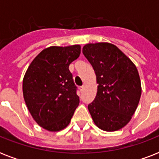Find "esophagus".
<instances>
[{
  "instance_id": "esophagus-1",
  "label": "esophagus",
  "mask_w": 159,
  "mask_h": 159,
  "mask_svg": "<svg viewBox=\"0 0 159 159\" xmlns=\"http://www.w3.org/2000/svg\"><path fill=\"white\" fill-rule=\"evenodd\" d=\"M79 90H80V92H83V90H84V86L79 87Z\"/></svg>"
}]
</instances>
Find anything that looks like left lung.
Masks as SVG:
<instances>
[{"label":"left lung","mask_w":159,"mask_h":159,"mask_svg":"<svg viewBox=\"0 0 159 159\" xmlns=\"http://www.w3.org/2000/svg\"><path fill=\"white\" fill-rule=\"evenodd\" d=\"M82 53L97 77V92L88 110L104 131L120 129L130 121L140 100L141 82L130 58L111 43H87Z\"/></svg>","instance_id":"1"}]
</instances>
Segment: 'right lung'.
Returning a JSON list of instances; mask_svg holds the SVG:
<instances>
[{
    "mask_svg": "<svg viewBox=\"0 0 159 159\" xmlns=\"http://www.w3.org/2000/svg\"><path fill=\"white\" fill-rule=\"evenodd\" d=\"M81 53L79 44L51 46L36 56L23 78V96L39 125L57 132L69 125L79 105L69 65Z\"/></svg>",
    "mask_w": 159,
    "mask_h": 159,
    "instance_id": "obj_1",
    "label": "right lung"
}]
</instances>
